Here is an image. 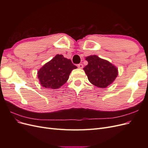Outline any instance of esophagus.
Here are the masks:
<instances>
[{"instance_id":"obj_1","label":"esophagus","mask_w":148,"mask_h":148,"mask_svg":"<svg viewBox=\"0 0 148 148\" xmlns=\"http://www.w3.org/2000/svg\"><path fill=\"white\" fill-rule=\"evenodd\" d=\"M78 68H79V69H83V64H78Z\"/></svg>"}]
</instances>
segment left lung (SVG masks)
Instances as JSON below:
<instances>
[{"label": "left lung", "mask_w": 148, "mask_h": 148, "mask_svg": "<svg viewBox=\"0 0 148 148\" xmlns=\"http://www.w3.org/2000/svg\"><path fill=\"white\" fill-rule=\"evenodd\" d=\"M88 64L83 68L89 81L95 86L105 88L112 83L118 75V69L109 61L93 55L86 57Z\"/></svg>", "instance_id": "left-lung-1"}]
</instances>
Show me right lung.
<instances>
[{"instance_id": "obj_1", "label": "right lung", "mask_w": 148, "mask_h": 148, "mask_svg": "<svg viewBox=\"0 0 148 148\" xmlns=\"http://www.w3.org/2000/svg\"><path fill=\"white\" fill-rule=\"evenodd\" d=\"M77 68L70 59L57 54L38 71L40 84L46 88H59L67 82L71 71Z\"/></svg>"}]
</instances>
